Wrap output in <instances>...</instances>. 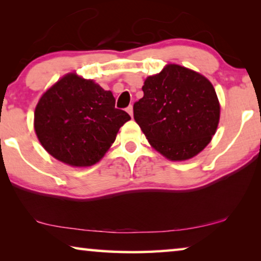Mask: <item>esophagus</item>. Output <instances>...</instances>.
<instances>
[{"mask_svg":"<svg viewBox=\"0 0 261 261\" xmlns=\"http://www.w3.org/2000/svg\"><path fill=\"white\" fill-rule=\"evenodd\" d=\"M127 113L129 114L130 116H133V106H129V107H127Z\"/></svg>","mask_w":261,"mask_h":261,"instance_id":"esophagus-1","label":"esophagus"}]
</instances>
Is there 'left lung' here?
Instances as JSON below:
<instances>
[{"label":"left lung","mask_w":261,"mask_h":261,"mask_svg":"<svg viewBox=\"0 0 261 261\" xmlns=\"http://www.w3.org/2000/svg\"><path fill=\"white\" fill-rule=\"evenodd\" d=\"M134 119L156 151L170 160H187L212 140L220 120L215 89L204 76L171 64L145 81Z\"/></svg>","instance_id":"left-lung-1"}]
</instances>
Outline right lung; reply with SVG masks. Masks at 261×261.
Instances as JSON below:
<instances>
[{"instance_id": "1", "label": "right lung", "mask_w": 261, "mask_h": 261, "mask_svg": "<svg viewBox=\"0 0 261 261\" xmlns=\"http://www.w3.org/2000/svg\"><path fill=\"white\" fill-rule=\"evenodd\" d=\"M130 116L115 108L110 91L69 73L41 96L34 129L52 156L71 166H91L115 141Z\"/></svg>"}]
</instances>
